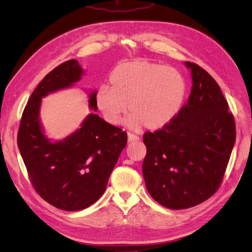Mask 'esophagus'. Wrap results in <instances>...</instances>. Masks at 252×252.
<instances>
[{"label": "esophagus", "mask_w": 252, "mask_h": 252, "mask_svg": "<svg viewBox=\"0 0 252 252\" xmlns=\"http://www.w3.org/2000/svg\"><path fill=\"white\" fill-rule=\"evenodd\" d=\"M140 138L139 136L137 135H134V134H131V133H129L128 134V141L129 142H133V141H138Z\"/></svg>", "instance_id": "esophagus-1"}]
</instances>
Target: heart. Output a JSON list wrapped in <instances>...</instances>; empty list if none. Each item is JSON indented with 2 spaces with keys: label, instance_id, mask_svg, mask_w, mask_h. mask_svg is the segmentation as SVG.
<instances>
[{
  "label": "heart",
  "instance_id": "obj_1",
  "mask_svg": "<svg viewBox=\"0 0 252 252\" xmlns=\"http://www.w3.org/2000/svg\"><path fill=\"white\" fill-rule=\"evenodd\" d=\"M111 88L102 85L95 94V105L103 119L112 125L121 122L127 111L129 128L142 125L158 130L171 124L180 113L187 94L182 74L167 65L135 60L118 65L110 76Z\"/></svg>",
  "mask_w": 252,
  "mask_h": 252
}]
</instances>
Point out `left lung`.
<instances>
[{"label":"left lung","instance_id":"obj_1","mask_svg":"<svg viewBox=\"0 0 252 252\" xmlns=\"http://www.w3.org/2000/svg\"><path fill=\"white\" fill-rule=\"evenodd\" d=\"M184 65L192 79L186 105L167 127L143 135L146 189L171 210L192 208L215 193L236 139L234 118L219 84L198 65Z\"/></svg>","mask_w":252,"mask_h":252}]
</instances>
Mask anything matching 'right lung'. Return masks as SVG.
Masks as SVG:
<instances>
[{
  "label": "right lung",
  "instance_id": "add662e5",
  "mask_svg": "<svg viewBox=\"0 0 252 252\" xmlns=\"http://www.w3.org/2000/svg\"><path fill=\"white\" fill-rule=\"evenodd\" d=\"M85 70L69 60L46 75L22 114L17 143L29 178L37 193L58 209L84 210L103 194L110 175L127 144V134L95 114L60 140L47 136L40 121L42 98L80 81ZM95 90L88 94V108L96 112Z\"/></svg>",
  "mask_w": 252,
  "mask_h": 252
}]
</instances>
